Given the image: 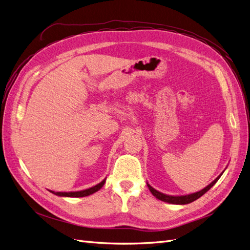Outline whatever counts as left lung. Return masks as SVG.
<instances>
[{
	"instance_id": "obj_1",
	"label": "left lung",
	"mask_w": 250,
	"mask_h": 250,
	"mask_svg": "<svg viewBox=\"0 0 250 250\" xmlns=\"http://www.w3.org/2000/svg\"><path fill=\"white\" fill-rule=\"evenodd\" d=\"M221 175H222V174H220V175H219V176L213 181V183L209 184L207 188H202L201 191L193 193V194H190V195H186V196H169V195H166V194H163V193H161V192H158V191L154 190V188H153L152 187H151L150 185H148V188H149L150 192L152 193V195L154 196V197H156L157 199H160V200H162V201L173 203V204H188V203H191V202L195 201L196 199L200 198L203 194H206V193L209 190V188L217 183L218 179L221 177Z\"/></svg>"
}]
</instances>
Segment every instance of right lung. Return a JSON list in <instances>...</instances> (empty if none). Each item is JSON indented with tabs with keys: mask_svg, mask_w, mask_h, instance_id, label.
Segmentation results:
<instances>
[{
	"mask_svg": "<svg viewBox=\"0 0 250 250\" xmlns=\"http://www.w3.org/2000/svg\"><path fill=\"white\" fill-rule=\"evenodd\" d=\"M105 184V179L103 181H101L100 184H98L97 186L90 188H87V190H83V191H79V192H53L51 191L53 194H55L57 196H65V197H85V196H88V195H92L94 194L95 192L99 191L100 188L103 187V185Z\"/></svg>",
	"mask_w": 250,
	"mask_h": 250,
	"instance_id": "add662e5",
	"label": "right lung"
}]
</instances>
